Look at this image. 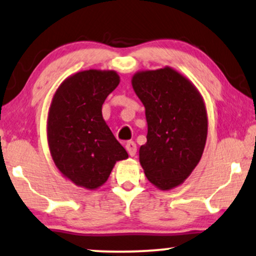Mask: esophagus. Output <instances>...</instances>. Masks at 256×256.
<instances>
[{
  "label": "esophagus",
  "instance_id": "esophagus-1",
  "mask_svg": "<svg viewBox=\"0 0 256 256\" xmlns=\"http://www.w3.org/2000/svg\"><path fill=\"white\" fill-rule=\"evenodd\" d=\"M126 149H127L129 156L134 157L136 155V152H138V146H136L135 142L129 141L127 142V144H126Z\"/></svg>",
  "mask_w": 256,
  "mask_h": 256
}]
</instances>
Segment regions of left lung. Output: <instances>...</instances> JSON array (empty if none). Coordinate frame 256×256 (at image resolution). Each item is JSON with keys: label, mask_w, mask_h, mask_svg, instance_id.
I'll return each mask as SVG.
<instances>
[{"label": "left lung", "mask_w": 256, "mask_h": 256, "mask_svg": "<svg viewBox=\"0 0 256 256\" xmlns=\"http://www.w3.org/2000/svg\"><path fill=\"white\" fill-rule=\"evenodd\" d=\"M132 85L148 124L140 163L150 183L171 190L190 176L204 152L208 127L204 99L190 79L170 66L138 71Z\"/></svg>", "instance_id": "obj_1"}]
</instances>
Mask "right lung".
<instances>
[{"label": "right lung", "mask_w": 256, "mask_h": 256, "mask_svg": "<svg viewBox=\"0 0 256 256\" xmlns=\"http://www.w3.org/2000/svg\"><path fill=\"white\" fill-rule=\"evenodd\" d=\"M120 84L113 70H85L70 76L52 98L48 114V149L54 166L76 186L96 190L128 154L102 118L106 98Z\"/></svg>", "instance_id": "obj_1"}]
</instances>
